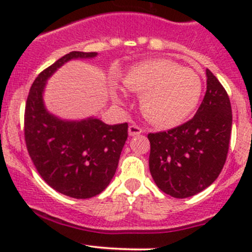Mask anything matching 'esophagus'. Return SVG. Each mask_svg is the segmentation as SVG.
Listing matches in <instances>:
<instances>
[{
    "label": "esophagus",
    "instance_id": "34e87169",
    "mask_svg": "<svg viewBox=\"0 0 252 252\" xmlns=\"http://www.w3.org/2000/svg\"><path fill=\"white\" fill-rule=\"evenodd\" d=\"M142 133V129L140 126H138L136 124H130L128 128V134L129 136H135V135H139V134Z\"/></svg>",
    "mask_w": 252,
    "mask_h": 252
}]
</instances>
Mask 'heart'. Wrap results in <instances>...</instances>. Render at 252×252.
I'll list each match as a JSON object with an SVG mask.
<instances>
[{"label": "heart", "instance_id": "b5f03b06", "mask_svg": "<svg viewBox=\"0 0 252 252\" xmlns=\"http://www.w3.org/2000/svg\"><path fill=\"white\" fill-rule=\"evenodd\" d=\"M129 91L141 94L140 110L157 126H178L196 108L202 93L201 77L171 60H149L123 77Z\"/></svg>", "mask_w": 252, "mask_h": 252}]
</instances>
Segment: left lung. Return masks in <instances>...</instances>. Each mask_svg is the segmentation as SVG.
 I'll use <instances>...</instances> for the list:
<instances>
[{
	"mask_svg": "<svg viewBox=\"0 0 252 252\" xmlns=\"http://www.w3.org/2000/svg\"><path fill=\"white\" fill-rule=\"evenodd\" d=\"M207 86L196 114L187 123L147 135L150 173L167 195L185 199L210 187L227 159L232 106L227 91L206 69Z\"/></svg>",
	"mask_w": 252,
	"mask_h": 252,
	"instance_id": "1",
	"label": "left lung"
}]
</instances>
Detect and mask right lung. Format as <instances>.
I'll return each instance as SVG.
<instances>
[{"label": "right lung", "mask_w": 252, "mask_h": 252, "mask_svg": "<svg viewBox=\"0 0 252 252\" xmlns=\"http://www.w3.org/2000/svg\"><path fill=\"white\" fill-rule=\"evenodd\" d=\"M96 56L73 51L61 57L37 75L25 105V144L35 168L52 189L74 199L96 196L108 187L128 138V124L108 126L96 117L60 118L46 108L44 94L47 80L63 64Z\"/></svg>", "instance_id": "add662e5"}]
</instances>
